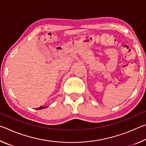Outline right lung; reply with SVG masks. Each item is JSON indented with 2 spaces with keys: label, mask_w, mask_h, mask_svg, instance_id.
I'll return each mask as SVG.
<instances>
[{
  "label": "right lung",
  "mask_w": 146,
  "mask_h": 146,
  "mask_svg": "<svg viewBox=\"0 0 146 146\" xmlns=\"http://www.w3.org/2000/svg\"><path fill=\"white\" fill-rule=\"evenodd\" d=\"M46 107H44V106H41V107H40V108H36V110H42V109H44V108H46Z\"/></svg>",
  "instance_id": "obj_1"
}]
</instances>
